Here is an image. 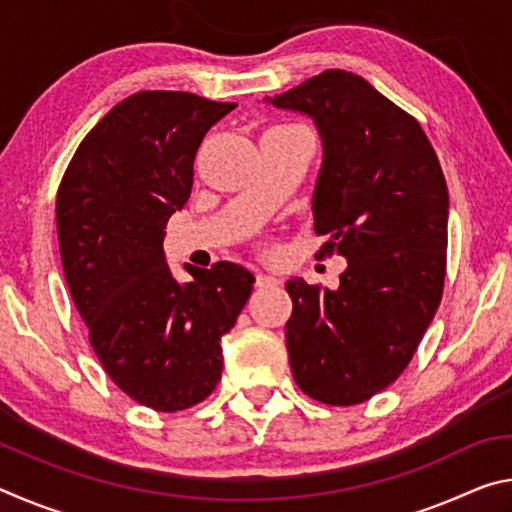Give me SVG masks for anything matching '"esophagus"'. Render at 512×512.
Returning a JSON list of instances; mask_svg holds the SVG:
<instances>
[{"mask_svg": "<svg viewBox=\"0 0 512 512\" xmlns=\"http://www.w3.org/2000/svg\"><path fill=\"white\" fill-rule=\"evenodd\" d=\"M277 284H280L277 277L268 275V273H257V287H277Z\"/></svg>", "mask_w": 512, "mask_h": 512, "instance_id": "1", "label": "esophagus"}]
</instances>
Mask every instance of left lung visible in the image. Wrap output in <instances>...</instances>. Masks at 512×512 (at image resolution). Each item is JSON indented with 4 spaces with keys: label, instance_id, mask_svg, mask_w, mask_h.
Segmentation results:
<instances>
[{
    "label": "left lung",
    "instance_id": "1",
    "mask_svg": "<svg viewBox=\"0 0 512 512\" xmlns=\"http://www.w3.org/2000/svg\"><path fill=\"white\" fill-rule=\"evenodd\" d=\"M264 101L314 121L323 144L314 228L327 237L323 253L348 259L336 289L287 282L293 379L323 404H359L402 375L440 305L443 169L418 121L343 69Z\"/></svg>",
    "mask_w": 512,
    "mask_h": 512
}]
</instances>
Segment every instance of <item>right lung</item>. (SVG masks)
Instances as JSON below:
<instances>
[{"label": "right lung", "instance_id": "add662e5", "mask_svg": "<svg viewBox=\"0 0 512 512\" xmlns=\"http://www.w3.org/2000/svg\"><path fill=\"white\" fill-rule=\"evenodd\" d=\"M237 103L189 92H137L76 149L56 198L69 293L108 377L155 411L203 402L221 379V339L255 275L235 262L185 264L178 282L164 228L183 210L205 133Z\"/></svg>", "mask_w": 512, "mask_h": 512}]
</instances>
